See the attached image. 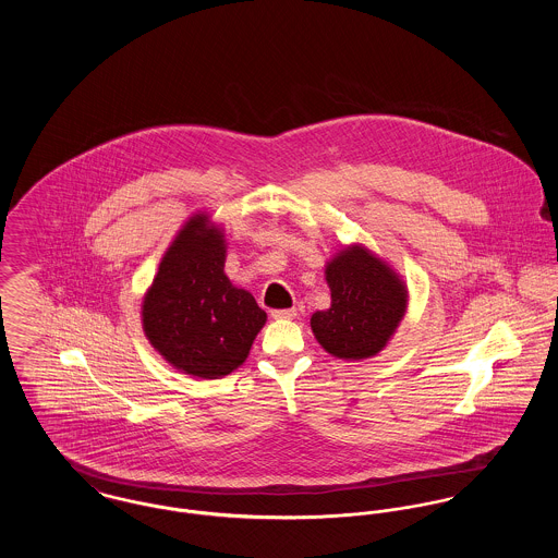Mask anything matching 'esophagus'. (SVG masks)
Here are the masks:
<instances>
[{"label":"esophagus","mask_w":558,"mask_h":558,"mask_svg":"<svg viewBox=\"0 0 558 558\" xmlns=\"http://www.w3.org/2000/svg\"><path fill=\"white\" fill-rule=\"evenodd\" d=\"M270 316L275 319H294L296 318V310L294 307L292 310H275Z\"/></svg>","instance_id":"1"}]
</instances>
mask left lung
I'll use <instances>...</instances> for the list:
<instances>
[{"label":"left lung","instance_id":"8db88e82","mask_svg":"<svg viewBox=\"0 0 558 558\" xmlns=\"http://www.w3.org/2000/svg\"><path fill=\"white\" fill-rule=\"evenodd\" d=\"M330 307L312 316L319 345L335 359L365 361L387 348L408 310V286L365 244L339 248L324 268Z\"/></svg>","mask_w":558,"mask_h":558}]
</instances>
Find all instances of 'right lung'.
Segmentation results:
<instances>
[{
	"mask_svg": "<svg viewBox=\"0 0 558 558\" xmlns=\"http://www.w3.org/2000/svg\"><path fill=\"white\" fill-rule=\"evenodd\" d=\"M226 230L208 213H195L160 257L142 301L150 345L178 372L215 380L246 361L266 324L251 292L226 275Z\"/></svg>",
	"mask_w": 558,
	"mask_h": 558,
	"instance_id": "right-lung-1",
	"label": "right lung"
}]
</instances>
